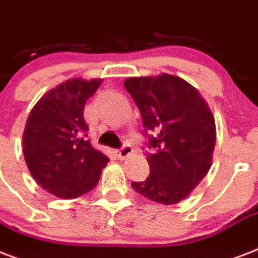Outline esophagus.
<instances>
[{"instance_id": "1", "label": "esophagus", "mask_w": 258, "mask_h": 258, "mask_svg": "<svg viewBox=\"0 0 258 258\" xmlns=\"http://www.w3.org/2000/svg\"><path fill=\"white\" fill-rule=\"evenodd\" d=\"M132 152H133V149H132L131 145H123L122 148H119L118 151H117V157H118L119 160H123L127 156H131Z\"/></svg>"}]
</instances>
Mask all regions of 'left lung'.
Segmentation results:
<instances>
[{
	"label": "left lung",
	"instance_id": "obj_1",
	"mask_svg": "<svg viewBox=\"0 0 258 258\" xmlns=\"http://www.w3.org/2000/svg\"><path fill=\"white\" fill-rule=\"evenodd\" d=\"M123 85L141 113L152 149L149 176L132 187L152 202L179 203L211 167L215 121L210 107L194 86L169 74L129 78Z\"/></svg>",
	"mask_w": 258,
	"mask_h": 258
}]
</instances>
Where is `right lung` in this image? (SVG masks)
I'll return each mask as SVG.
<instances>
[{
  "instance_id": "add662e5",
  "label": "right lung",
  "mask_w": 258,
  "mask_h": 258,
  "mask_svg": "<svg viewBox=\"0 0 258 258\" xmlns=\"http://www.w3.org/2000/svg\"><path fill=\"white\" fill-rule=\"evenodd\" d=\"M102 79L66 81L32 109L23 135L28 169L37 184L61 199H73L97 185L109 157L91 147L83 111Z\"/></svg>"
}]
</instances>
